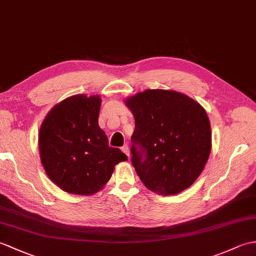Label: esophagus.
Segmentation results:
<instances>
[{
	"label": "esophagus",
	"instance_id": "1",
	"mask_svg": "<svg viewBox=\"0 0 256 256\" xmlns=\"http://www.w3.org/2000/svg\"><path fill=\"white\" fill-rule=\"evenodd\" d=\"M121 150H122V152L126 154V155L128 156V157H130V150H128V146L126 144V145H123L122 147H121Z\"/></svg>",
	"mask_w": 256,
	"mask_h": 256
}]
</instances>
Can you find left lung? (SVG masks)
I'll return each mask as SVG.
<instances>
[{"mask_svg":"<svg viewBox=\"0 0 256 256\" xmlns=\"http://www.w3.org/2000/svg\"><path fill=\"white\" fill-rule=\"evenodd\" d=\"M126 104L135 120L132 164L144 186L160 195L191 186L212 150L210 123L203 106L164 89H146L126 99Z\"/></svg>","mask_w":256,"mask_h":256,"instance_id":"8db88e82","label":"left lung"}]
</instances>
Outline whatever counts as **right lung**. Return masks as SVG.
Masks as SVG:
<instances>
[{
	"label": "right lung",
	"mask_w": 256,
	"mask_h": 256,
	"mask_svg": "<svg viewBox=\"0 0 256 256\" xmlns=\"http://www.w3.org/2000/svg\"><path fill=\"white\" fill-rule=\"evenodd\" d=\"M101 98L75 94L56 104L41 123L38 145L46 174L64 192L92 195L114 174L116 164L128 157L109 147L99 128Z\"/></svg>",
	"instance_id": "obj_1"
}]
</instances>
